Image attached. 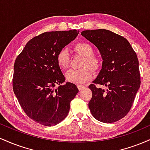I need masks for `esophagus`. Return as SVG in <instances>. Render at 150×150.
I'll return each mask as SVG.
<instances>
[{
	"label": "esophagus",
	"mask_w": 150,
	"mask_h": 150,
	"mask_svg": "<svg viewBox=\"0 0 150 150\" xmlns=\"http://www.w3.org/2000/svg\"><path fill=\"white\" fill-rule=\"evenodd\" d=\"M77 88H78V89L80 91L82 90V89H83L85 87V86L83 85H77Z\"/></svg>",
	"instance_id": "1"
}]
</instances>
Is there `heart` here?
<instances>
[{
  "instance_id": "b5f03b06",
  "label": "heart",
  "mask_w": 150,
  "mask_h": 150,
  "mask_svg": "<svg viewBox=\"0 0 150 150\" xmlns=\"http://www.w3.org/2000/svg\"><path fill=\"white\" fill-rule=\"evenodd\" d=\"M75 52L83 56L81 67L84 68L78 70L71 69L65 74L68 82L74 84H82L90 80L92 77V72L89 68L97 71L101 68V60L94 55V49L92 46L86 42L77 43L74 46ZM70 57L68 50L65 48L61 49L56 55V62L60 68L66 69L69 65Z\"/></svg>"
}]
</instances>
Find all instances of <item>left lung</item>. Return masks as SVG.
Listing matches in <instances>:
<instances>
[{
    "mask_svg": "<svg viewBox=\"0 0 150 150\" xmlns=\"http://www.w3.org/2000/svg\"><path fill=\"white\" fill-rule=\"evenodd\" d=\"M81 34L97 46L103 59L101 71L89 86L92 92L89 108L97 120L114 123L130 111L140 86L137 54L125 38L109 30H85Z\"/></svg>",
    "mask_w": 150,
    "mask_h": 150,
    "instance_id": "left-lung-1",
    "label": "left lung"
}]
</instances>
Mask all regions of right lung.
I'll list each match as a JSON object with an SVG mask.
<instances>
[{"label":"right lung","instance_id":"add662e5","mask_svg":"<svg viewBox=\"0 0 150 150\" xmlns=\"http://www.w3.org/2000/svg\"><path fill=\"white\" fill-rule=\"evenodd\" d=\"M78 33L76 30L44 32L29 41L16 58L13 92L27 116L38 123L53 126L65 119L78 92L73 83L61 85L65 77L56 62L58 51ZM56 84L59 87L54 89Z\"/></svg>","mask_w":150,"mask_h":150}]
</instances>
